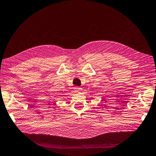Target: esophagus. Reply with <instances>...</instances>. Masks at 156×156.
<instances>
[{
  "label": "esophagus",
  "instance_id": "obj_1",
  "mask_svg": "<svg viewBox=\"0 0 156 156\" xmlns=\"http://www.w3.org/2000/svg\"><path fill=\"white\" fill-rule=\"evenodd\" d=\"M75 90L76 91H79L81 90V88L80 87H75Z\"/></svg>",
  "mask_w": 156,
  "mask_h": 156
}]
</instances>
